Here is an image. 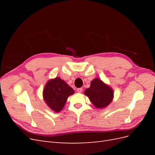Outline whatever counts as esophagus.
Masks as SVG:
<instances>
[{
    "label": "esophagus",
    "mask_w": 155,
    "mask_h": 155,
    "mask_svg": "<svg viewBox=\"0 0 155 155\" xmlns=\"http://www.w3.org/2000/svg\"><path fill=\"white\" fill-rule=\"evenodd\" d=\"M82 91H83V89H82L81 88H78L77 89V92H78V93H81Z\"/></svg>",
    "instance_id": "obj_1"
}]
</instances>
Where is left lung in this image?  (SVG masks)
<instances>
[{
	"label": "left lung",
	"mask_w": 155,
	"mask_h": 155,
	"mask_svg": "<svg viewBox=\"0 0 155 155\" xmlns=\"http://www.w3.org/2000/svg\"><path fill=\"white\" fill-rule=\"evenodd\" d=\"M93 105L96 109H102L107 107L114 98L112 88L100 78H95L91 83V86L84 92Z\"/></svg>",
	"instance_id": "obj_1"
}]
</instances>
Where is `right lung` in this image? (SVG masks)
Here are the masks:
<instances>
[{
    "label": "right lung",
    "mask_w": 155,
    "mask_h": 155,
    "mask_svg": "<svg viewBox=\"0 0 155 155\" xmlns=\"http://www.w3.org/2000/svg\"><path fill=\"white\" fill-rule=\"evenodd\" d=\"M74 91L60 78L51 79L47 81L43 91L44 101L55 112L61 111L68 97L74 94Z\"/></svg>",
    "instance_id": "right-lung-1"
}]
</instances>
